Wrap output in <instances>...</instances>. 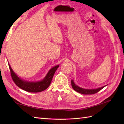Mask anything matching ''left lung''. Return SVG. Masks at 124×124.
Returning a JSON list of instances; mask_svg holds the SVG:
<instances>
[{
  "label": "left lung",
  "instance_id": "8db88e82",
  "mask_svg": "<svg viewBox=\"0 0 124 124\" xmlns=\"http://www.w3.org/2000/svg\"><path fill=\"white\" fill-rule=\"evenodd\" d=\"M107 85H105L104 86L101 87H99L98 88H95V89H86V88H81L80 87L76 85L75 83H74V81L73 79L71 80V86L72 88L74 89V90L76 92H78V93L83 94H95L97 92H99L100 90H101L102 88H103L104 87H106Z\"/></svg>",
  "mask_w": 124,
  "mask_h": 124
}]
</instances>
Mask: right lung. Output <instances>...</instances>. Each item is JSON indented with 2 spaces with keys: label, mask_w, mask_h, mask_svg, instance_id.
Returning a JSON list of instances; mask_svg holds the SVG:
<instances>
[{
  "label": "right lung",
  "mask_w": 124,
  "mask_h": 124,
  "mask_svg": "<svg viewBox=\"0 0 124 124\" xmlns=\"http://www.w3.org/2000/svg\"><path fill=\"white\" fill-rule=\"evenodd\" d=\"M10 73L13 81L15 84L20 88L31 93H38L45 90L48 87L51 83L52 78L53 77L56 70L59 67V65H55L49 70L43 79L39 81H29L23 80L18 77L14 72L8 63Z\"/></svg>",
  "instance_id": "1"
}]
</instances>
